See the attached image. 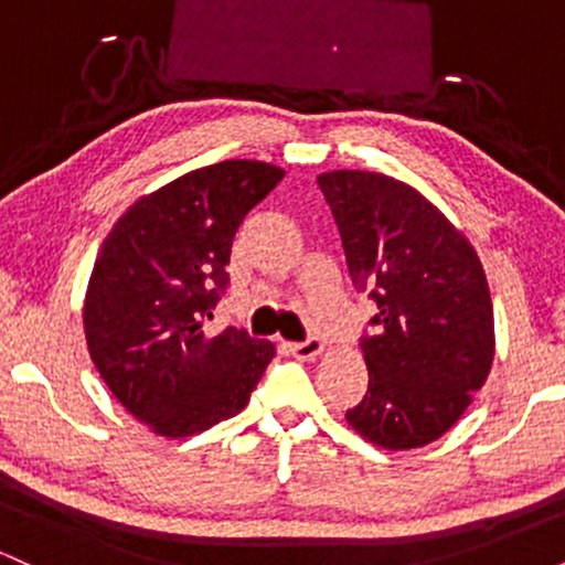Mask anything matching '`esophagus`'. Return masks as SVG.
<instances>
[{"label":"esophagus","mask_w":565,"mask_h":565,"mask_svg":"<svg viewBox=\"0 0 565 565\" xmlns=\"http://www.w3.org/2000/svg\"><path fill=\"white\" fill-rule=\"evenodd\" d=\"M289 350H291V355H295V359L313 361V359H319V355L323 353V342L319 340V337H308V340H305V342H291Z\"/></svg>","instance_id":"esophagus-1"}]
</instances>
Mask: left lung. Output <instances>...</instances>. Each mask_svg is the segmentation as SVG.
<instances>
[{
	"instance_id": "obj_1",
	"label": "left lung",
	"mask_w": 565,
	"mask_h": 565,
	"mask_svg": "<svg viewBox=\"0 0 565 565\" xmlns=\"http://www.w3.org/2000/svg\"><path fill=\"white\" fill-rule=\"evenodd\" d=\"M353 287L369 291L374 334L361 337L369 391L348 425L391 451L444 436L494 361V308L465 233L423 193L380 172L319 174Z\"/></svg>"
}]
</instances>
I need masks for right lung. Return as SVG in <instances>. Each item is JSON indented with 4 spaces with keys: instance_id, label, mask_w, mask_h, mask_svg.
Returning a JSON list of instances; mask_svg holds the SVG:
<instances>
[{
    "instance_id": "obj_1",
    "label": "right lung",
    "mask_w": 565,
    "mask_h": 565,
    "mask_svg": "<svg viewBox=\"0 0 565 565\" xmlns=\"http://www.w3.org/2000/svg\"><path fill=\"white\" fill-rule=\"evenodd\" d=\"M281 167L231 159L135 201L103 242L84 297L89 359L135 419L164 438L196 436L249 404L274 342L210 334L246 212Z\"/></svg>"
}]
</instances>
